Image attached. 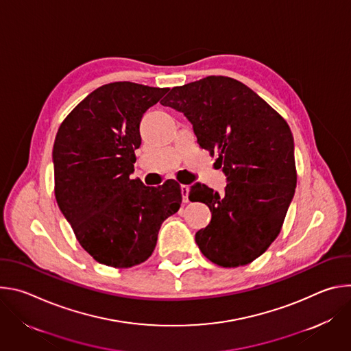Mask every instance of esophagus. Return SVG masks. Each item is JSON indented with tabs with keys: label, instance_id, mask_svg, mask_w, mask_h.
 <instances>
[{
	"label": "esophagus",
	"instance_id": "1",
	"mask_svg": "<svg viewBox=\"0 0 351 351\" xmlns=\"http://www.w3.org/2000/svg\"><path fill=\"white\" fill-rule=\"evenodd\" d=\"M180 190H182V199H183V203H189V186H187V184H182V186H180Z\"/></svg>",
	"mask_w": 351,
	"mask_h": 351
}]
</instances>
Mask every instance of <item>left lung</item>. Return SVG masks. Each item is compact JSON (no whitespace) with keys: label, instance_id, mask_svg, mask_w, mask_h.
Returning <instances> with one entry per match:
<instances>
[{"label":"left lung","instance_id":"8db88e82","mask_svg":"<svg viewBox=\"0 0 351 351\" xmlns=\"http://www.w3.org/2000/svg\"><path fill=\"white\" fill-rule=\"evenodd\" d=\"M191 122L199 147L218 154L225 194L199 183L189 198L213 214L195 233L202 253L223 268L247 265L280 233L294 195V141L287 122L252 88L226 76L173 87L161 101Z\"/></svg>","mask_w":351,"mask_h":351}]
</instances>
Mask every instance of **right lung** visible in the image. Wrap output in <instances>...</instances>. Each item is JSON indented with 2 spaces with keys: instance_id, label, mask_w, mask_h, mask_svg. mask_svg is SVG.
Listing matches in <instances>:
<instances>
[{
  "instance_id": "1",
  "label": "right lung",
  "mask_w": 351,
  "mask_h": 351,
  "mask_svg": "<svg viewBox=\"0 0 351 351\" xmlns=\"http://www.w3.org/2000/svg\"><path fill=\"white\" fill-rule=\"evenodd\" d=\"M115 82L95 88L61 123L54 143V191L60 210L99 264L130 268L153 254L162 222L178 213L180 184L130 179L143 114L168 93Z\"/></svg>"
}]
</instances>
